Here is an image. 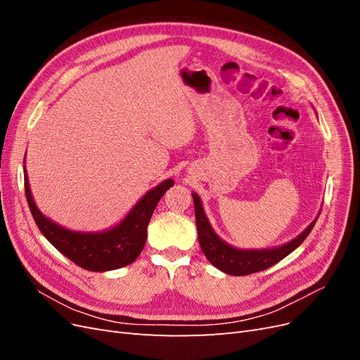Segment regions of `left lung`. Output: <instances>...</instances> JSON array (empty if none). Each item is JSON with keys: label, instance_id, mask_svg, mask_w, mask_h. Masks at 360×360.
I'll use <instances>...</instances> for the list:
<instances>
[{"label": "left lung", "instance_id": "obj_1", "mask_svg": "<svg viewBox=\"0 0 360 360\" xmlns=\"http://www.w3.org/2000/svg\"><path fill=\"white\" fill-rule=\"evenodd\" d=\"M193 205H195V221H197V230H198V240L200 246L205 258L210 261L216 269H219L224 274L233 275V276H245L250 274H257L264 269H269L278 261L284 259L288 254H291L294 249L299 248L304 238H307L317 222L319 216L304 228V230L294 237L292 240L275 246V248H266V249H240L234 248L224 242L222 238L214 233L212 228L209 217L205 216L204 207L198 193H192Z\"/></svg>", "mask_w": 360, "mask_h": 360}]
</instances>
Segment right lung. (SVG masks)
<instances>
[{
    "label": "right lung",
    "instance_id": "right-lung-1",
    "mask_svg": "<svg viewBox=\"0 0 360 360\" xmlns=\"http://www.w3.org/2000/svg\"><path fill=\"white\" fill-rule=\"evenodd\" d=\"M25 163V159H24ZM25 195L32 217L41 234L75 264L90 271H108L129 266L139 257L147 240V226L159 200L174 180L168 179L148 191L130 212L112 228L103 231H73L51 221L32 198L27 169L24 167Z\"/></svg>",
    "mask_w": 360,
    "mask_h": 360
}]
</instances>
